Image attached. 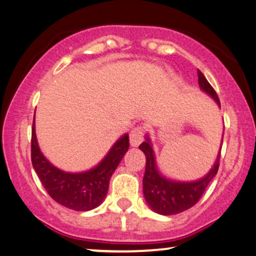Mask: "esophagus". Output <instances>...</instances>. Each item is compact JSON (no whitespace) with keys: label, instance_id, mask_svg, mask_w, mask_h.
Here are the masks:
<instances>
[{"label":"esophagus","instance_id":"34e87169","mask_svg":"<svg viewBox=\"0 0 256 256\" xmlns=\"http://www.w3.org/2000/svg\"><path fill=\"white\" fill-rule=\"evenodd\" d=\"M144 139V130L142 126H137V128H132L130 134V143L132 146H138L139 144L143 142Z\"/></svg>","mask_w":256,"mask_h":256}]
</instances>
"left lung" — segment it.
Masks as SVG:
<instances>
[{"label": "left lung", "instance_id": "8db88e82", "mask_svg": "<svg viewBox=\"0 0 256 256\" xmlns=\"http://www.w3.org/2000/svg\"><path fill=\"white\" fill-rule=\"evenodd\" d=\"M197 76H198V85L200 90L212 96L221 108L218 96L216 94L215 90L208 82V80L206 79V76L198 70H197ZM145 138L146 139L139 145V148L144 152L145 157H146V166H145L143 178V194L148 206L154 212L160 215L180 214L184 210L190 209L198 202L208 184L218 174L221 151H218L214 166L204 177L192 180V182H180V180L166 178L160 172L150 138L148 136H145Z\"/></svg>", "mask_w": 256, "mask_h": 256}]
</instances>
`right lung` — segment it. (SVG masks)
Here are the masks:
<instances>
[{"label": "right lung", "mask_w": 256, "mask_h": 256, "mask_svg": "<svg viewBox=\"0 0 256 256\" xmlns=\"http://www.w3.org/2000/svg\"><path fill=\"white\" fill-rule=\"evenodd\" d=\"M130 143L125 134L112 145L102 162L82 172H66L54 166L38 148L35 134V117L32 128V164L52 198L66 208L88 212L99 206L106 197L110 180L117 169Z\"/></svg>", "instance_id": "obj_1"}]
</instances>
